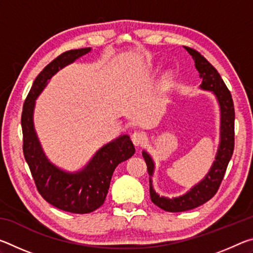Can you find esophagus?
<instances>
[{"instance_id":"obj_1","label":"esophagus","mask_w":253,"mask_h":253,"mask_svg":"<svg viewBox=\"0 0 253 253\" xmlns=\"http://www.w3.org/2000/svg\"><path fill=\"white\" fill-rule=\"evenodd\" d=\"M131 140H132V143L136 145V146H142V145L146 143L147 137L142 131H135L131 136Z\"/></svg>"}]
</instances>
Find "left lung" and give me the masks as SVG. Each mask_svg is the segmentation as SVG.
I'll return each mask as SVG.
<instances>
[{"label":"left lung","instance_id":"obj_1","mask_svg":"<svg viewBox=\"0 0 253 253\" xmlns=\"http://www.w3.org/2000/svg\"><path fill=\"white\" fill-rule=\"evenodd\" d=\"M188 53L192 55L195 67L198 69L199 77L202 79L201 87L205 90H211L217 97L221 107V144L215 162L211 170L202 182L194 186L185 195L175 199L161 198L154 192L152 184L149 187V194L154 204L168 212H183L195 209L208 202L214 195L223 181L225 170L228 169L229 162L232 157L234 149V105L231 92L226 87L223 79L217 70L205 59L199 51L190 46H184ZM143 157L147 165V172L153 174L154 164L151 156L146 152H143Z\"/></svg>","mask_w":253,"mask_h":253}]
</instances>
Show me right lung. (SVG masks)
Wrapping results in <instances>:
<instances>
[{
	"label": "right lung",
	"instance_id": "1",
	"mask_svg": "<svg viewBox=\"0 0 253 253\" xmlns=\"http://www.w3.org/2000/svg\"><path fill=\"white\" fill-rule=\"evenodd\" d=\"M89 51L90 48L66 51L46 65L25 98L21 116L23 154L38 192L53 207L77 214L93 212L104 204L115 169L135 153L130 138L124 135L99 149L84 169L69 174L49 163L42 152L33 128L34 100L55 72Z\"/></svg>",
	"mask_w": 253,
	"mask_h": 253
}]
</instances>
